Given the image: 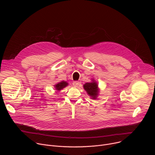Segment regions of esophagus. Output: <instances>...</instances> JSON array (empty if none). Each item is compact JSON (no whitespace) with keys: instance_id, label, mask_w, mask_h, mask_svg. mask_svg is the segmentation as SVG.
<instances>
[{"instance_id":"34e87169","label":"esophagus","mask_w":155,"mask_h":155,"mask_svg":"<svg viewBox=\"0 0 155 155\" xmlns=\"http://www.w3.org/2000/svg\"><path fill=\"white\" fill-rule=\"evenodd\" d=\"M79 84H80V83H79V81H74L73 83H72V84H73V86H74V87H77V86L79 85Z\"/></svg>"}]
</instances>
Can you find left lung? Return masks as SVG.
Returning <instances> with one entry per match:
<instances>
[{"label": "left lung", "instance_id": "1", "mask_svg": "<svg viewBox=\"0 0 155 155\" xmlns=\"http://www.w3.org/2000/svg\"><path fill=\"white\" fill-rule=\"evenodd\" d=\"M83 87L91 99H96L97 98L99 94V88L97 83L94 80H92V82L90 83H85Z\"/></svg>", "mask_w": 155, "mask_h": 155}]
</instances>
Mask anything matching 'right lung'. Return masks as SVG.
<instances>
[{
	"label": "right lung",
	"mask_w": 155,
	"mask_h": 155,
	"mask_svg": "<svg viewBox=\"0 0 155 155\" xmlns=\"http://www.w3.org/2000/svg\"><path fill=\"white\" fill-rule=\"evenodd\" d=\"M68 85V83H67L66 81H62L57 84H56L54 86L55 87V89L58 91H60L62 89H63L64 87H66Z\"/></svg>",
	"instance_id": "obj_1"
}]
</instances>
